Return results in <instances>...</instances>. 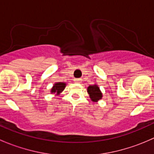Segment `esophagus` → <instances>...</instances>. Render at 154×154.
<instances>
[{
	"label": "esophagus",
	"mask_w": 154,
	"mask_h": 154,
	"mask_svg": "<svg viewBox=\"0 0 154 154\" xmlns=\"http://www.w3.org/2000/svg\"><path fill=\"white\" fill-rule=\"evenodd\" d=\"M74 81L75 82V83H80L82 82V80L81 79H74Z\"/></svg>",
	"instance_id": "esophagus-1"
}]
</instances>
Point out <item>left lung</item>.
Returning a JSON list of instances; mask_svg holds the SVG:
<instances>
[{
    "mask_svg": "<svg viewBox=\"0 0 154 154\" xmlns=\"http://www.w3.org/2000/svg\"><path fill=\"white\" fill-rule=\"evenodd\" d=\"M87 92L89 94V97L91 98V101L93 102H97L98 100H101L103 97V94L97 84L88 86L87 88Z\"/></svg>",
    "mask_w": 154,
    "mask_h": 154,
    "instance_id": "left-lung-1",
    "label": "left lung"
}]
</instances>
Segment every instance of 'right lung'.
Here are the masks:
<instances>
[{"mask_svg":"<svg viewBox=\"0 0 154 154\" xmlns=\"http://www.w3.org/2000/svg\"><path fill=\"white\" fill-rule=\"evenodd\" d=\"M66 86V83H63V82H57V83H54V85L53 86L52 88L51 89V93H55L56 96L60 95L62 92H63V90L65 89Z\"/></svg>","mask_w":154,"mask_h":154,"instance_id":"add662e5","label":"right lung"}]
</instances>
